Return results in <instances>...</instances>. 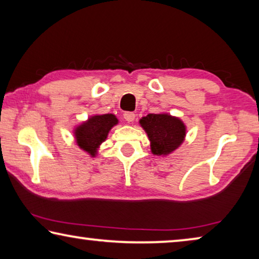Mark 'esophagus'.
<instances>
[{
    "mask_svg": "<svg viewBox=\"0 0 259 259\" xmlns=\"http://www.w3.org/2000/svg\"><path fill=\"white\" fill-rule=\"evenodd\" d=\"M123 117L126 122H133L136 117V114L133 112H125L123 114Z\"/></svg>",
    "mask_w": 259,
    "mask_h": 259,
    "instance_id": "obj_1",
    "label": "esophagus"
}]
</instances>
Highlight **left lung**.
I'll return each instance as SVG.
<instances>
[{
	"label": "left lung",
	"instance_id": "1",
	"mask_svg": "<svg viewBox=\"0 0 259 259\" xmlns=\"http://www.w3.org/2000/svg\"><path fill=\"white\" fill-rule=\"evenodd\" d=\"M139 124L148 136L154 155H169L182 145L186 136L184 122L168 113L148 114L139 120Z\"/></svg>",
	"mask_w": 259,
	"mask_h": 259
}]
</instances>
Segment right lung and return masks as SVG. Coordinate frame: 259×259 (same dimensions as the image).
Listing matches in <instances>:
<instances>
[{
    "label": "right lung",
    "mask_w": 259,
    "mask_h": 259,
    "mask_svg": "<svg viewBox=\"0 0 259 259\" xmlns=\"http://www.w3.org/2000/svg\"><path fill=\"white\" fill-rule=\"evenodd\" d=\"M117 123L119 120L114 114L90 116L74 129L73 134L77 146L91 157H95L97 155L99 146L106 140L109 130Z\"/></svg>",
    "instance_id": "add662e5"
}]
</instances>
